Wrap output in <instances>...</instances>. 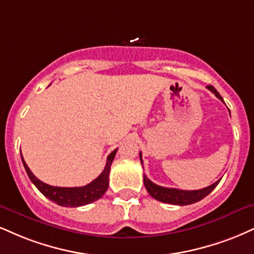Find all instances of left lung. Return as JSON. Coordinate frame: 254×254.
I'll list each match as a JSON object with an SVG mask.
<instances>
[{
	"instance_id": "left-lung-1",
	"label": "left lung",
	"mask_w": 254,
	"mask_h": 254,
	"mask_svg": "<svg viewBox=\"0 0 254 254\" xmlns=\"http://www.w3.org/2000/svg\"><path fill=\"white\" fill-rule=\"evenodd\" d=\"M207 88H208L210 92L214 93L215 97H218L221 102H224L222 97L220 96V93L215 90L214 87L209 85V86H207ZM139 158H140V163L143 164L142 154H140V152H139ZM143 180H144V186L146 190H148V193L150 194L155 200H158L164 203L179 204V206H186V204H191V203L197 202V201L202 200V198L206 197L220 182V180H218L215 183L208 186V187L197 189V190H182V189L166 188V187H161V186L155 185V183L151 182L145 175H143Z\"/></svg>"
}]
</instances>
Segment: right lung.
I'll list each match as a JSON object with an SVG mask.
<instances>
[{
	"mask_svg": "<svg viewBox=\"0 0 254 254\" xmlns=\"http://www.w3.org/2000/svg\"><path fill=\"white\" fill-rule=\"evenodd\" d=\"M117 149L111 152L106 160V166L104 168L103 173L100 174L97 179H94L92 182L88 185L84 186V187H73V188H66V187H53V186L47 185V183L40 181L38 177H35L34 174L30 172L28 166L24 162L22 155V163L24 169H26L27 175L29 176L30 181L34 183L36 188L45 195L46 197L50 198L51 201L56 202L57 204L63 207H80L88 204L91 202H94L98 198H100L105 194L109 187V174L110 168H111L112 161L116 156Z\"/></svg>",
	"mask_w": 254,
	"mask_h": 254,
	"instance_id": "add662e5",
	"label": "right lung"
}]
</instances>
